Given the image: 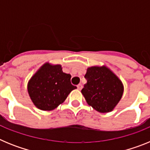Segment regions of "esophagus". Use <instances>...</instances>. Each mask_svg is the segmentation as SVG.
I'll list each match as a JSON object with an SVG mask.
<instances>
[{"label":"esophagus","instance_id":"1","mask_svg":"<svg viewBox=\"0 0 150 150\" xmlns=\"http://www.w3.org/2000/svg\"><path fill=\"white\" fill-rule=\"evenodd\" d=\"M77 88L79 90H81L82 88H83V85L82 84H79V85H77Z\"/></svg>","mask_w":150,"mask_h":150}]
</instances>
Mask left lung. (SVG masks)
Instances as JSON below:
<instances>
[{"label":"left lung","instance_id":"obj_1","mask_svg":"<svg viewBox=\"0 0 150 150\" xmlns=\"http://www.w3.org/2000/svg\"><path fill=\"white\" fill-rule=\"evenodd\" d=\"M86 84L81 92L88 104L100 112L112 111L122 96L121 80L106 66L88 67L85 75Z\"/></svg>","mask_w":150,"mask_h":150}]
</instances>
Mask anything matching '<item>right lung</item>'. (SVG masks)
<instances>
[{"label":"right lung","instance_id":"right-lung-1","mask_svg":"<svg viewBox=\"0 0 150 150\" xmlns=\"http://www.w3.org/2000/svg\"><path fill=\"white\" fill-rule=\"evenodd\" d=\"M71 74L62 71L60 64H44L28 83V91L34 105L41 110H52L62 104L72 90Z\"/></svg>","mask_w":150,"mask_h":150}]
</instances>
